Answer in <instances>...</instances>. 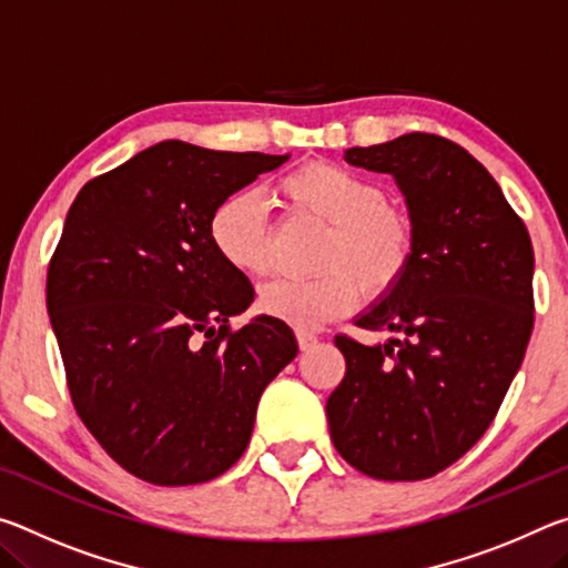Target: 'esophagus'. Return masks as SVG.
I'll list each match as a JSON object with an SVG mask.
<instances>
[{
    "label": "esophagus",
    "mask_w": 568,
    "mask_h": 568,
    "mask_svg": "<svg viewBox=\"0 0 568 568\" xmlns=\"http://www.w3.org/2000/svg\"><path fill=\"white\" fill-rule=\"evenodd\" d=\"M318 343L313 333H305V331H297V345H301V351H311L313 345Z\"/></svg>",
    "instance_id": "34e87169"
}]
</instances>
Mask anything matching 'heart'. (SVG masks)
Wrapping results in <instances>:
<instances>
[{
    "mask_svg": "<svg viewBox=\"0 0 568 568\" xmlns=\"http://www.w3.org/2000/svg\"><path fill=\"white\" fill-rule=\"evenodd\" d=\"M277 195L297 215L328 225L318 253L321 275L281 277L261 287L257 307L271 318L313 331L351 313L361 301L396 291L416 255V223L388 203L386 187L333 160H311L277 180ZM210 240L223 261L245 275L271 265V217L253 190H237L210 215Z\"/></svg>",
    "mask_w": 568,
    "mask_h": 568,
    "instance_id": "heart-1",
    "label": "heart"
}]
</instances>
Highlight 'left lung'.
<instances>
[{
	"label": "left lung",
	"instance_id": "1",
	"mask_svg": "<svg viewBox=\"0 0 568 568\" xmlns=\"http://www.w3.org/2000/svg\"><path fill=\"white\" fill-rule=\"evenodd\" d=\"M388 172L416 223V255L396 291L358 315L396 338L335 335L345 358L325 403L333 446L361 474L423 480L491 426L534 331V247L498 182L446 138L410 132L345 150Z\"/></svg>",
	"mask_w": 568,
	"mask_h": 568
}]
</instances>
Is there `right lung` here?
Listing matches in <instances>:
<instances>
[{
  "mask_svg": "<svg viewBox=\"0 0 568 568\" xmlns=\"http://www.w3.org/2000/svg\"><path fill=\"white\" fill-rule=\"evenodd\" d=\"M285 160L165 140L90 180L67 213L47 271L67 386L100 446L148 484L225 474L297 355L271 315L230 328L255 291L207 230L220 200Z\"/></svg>",
  "mask_w": 568,
  "mask_h": 568,
  "instance_id": "add662e5",
  "label": "right lung"
}]
</instances>
